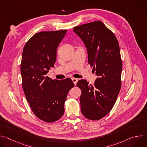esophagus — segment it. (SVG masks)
Segmentation results:
<instances>
[{
    "instance_id": "1",
    "label": "esophagus",
    "mask_w": 147,
    "mask_h": 147,
    "mask_svg": "<svg viewBox=\"0 0 147 147\" xmlns=\"http://www.w3.org/2000/svg\"><path fill=\"white\" fill-rule=\"evenodd\" d=\"M72 81H73V82H74V85H75V86H76V84H77V81H78V79L75 78H72Z\"/></svg>"
}]
</instances>
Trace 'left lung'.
<instances>
[{
    "label": "left lung",
    "instance_id": "obj_1",
    "mask_svg": "<svg viewBox=\"0 0 147 147\" xmlns=\"http://www.w3.org/2000/svg\"><path fill=\"white\" fill-rule=\"evenodd\" d=\"M73 31L84 44L88 63L97 76L93 86L86 80L77 83L81 90V111L86 118L98 120L111 111L121 88L119 45L114 34L100 21L76 27Z\"/></svg>",
    "mask_w": 147,
    "mask_h": 147
}]
</instances>
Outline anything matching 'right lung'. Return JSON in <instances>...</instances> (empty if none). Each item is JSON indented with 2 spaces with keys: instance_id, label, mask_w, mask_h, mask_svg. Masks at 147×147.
I'll list each match as a JSON object with an SVG mask.
<instances>
[{
  "instance_id": "right-lung-1",
  "label": "right lung",
  "mask_w": 147,
  "mask_h": 147,
  "mask_svg": "<svg viewBox=\"0 0 147 147\" xmlns=\"http://www.w3.org/2000/svg\"><path fill=\"white\" fill-rule=\"evenodd\" d=\"M66 32H38L27 42L23 51L21 74L24 94L35 115L47 123L64 114L68 92L75 86L71 78L52 80L46 76L54 67L57 47Z\"/></svg>"
}]
</instances>
